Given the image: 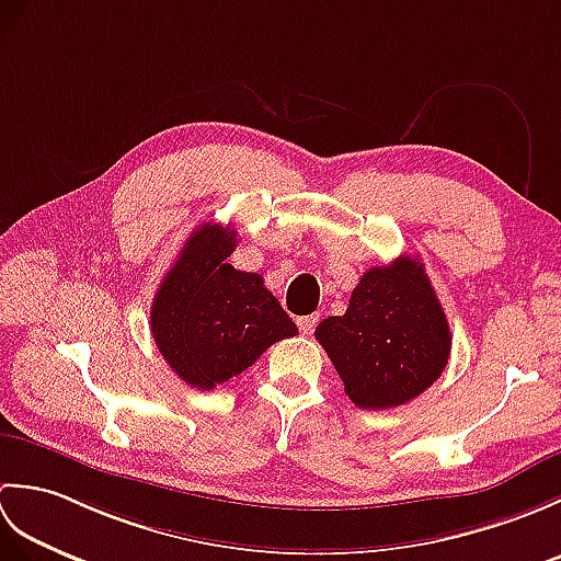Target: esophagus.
<instances>
[{
  "label": "esophagus",
  "mask_w": 561,
  "mask_h": 561,
  "mask_svg": "<svg viewBox=\"0 0 561 561\" xmlns=\"http://www.w3.org/2000/svg\"><path fill=\"white\" fill-rule=\"evenodd\" d=\"M296 325H299V330L304 332V335H311V332H313L316 325H318V313H313V316H301L299 320H296Z\"/></svg>",
  "instance_id": "esophagus-1"
}]
</instances>
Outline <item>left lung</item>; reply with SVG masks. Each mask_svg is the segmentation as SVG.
I'll return each instance as SVG.
<instances>
[{"label": "left lung", "mask_w": 561, "mask_h": 561, "mask_svg": "<svg viewBox=\"0 0 561 561\" xmlns=\"http://www.w3.org/2000/svg\"><path fill=\"white\" fill-rule=\"evenodd\" d=\"M344 392L362 410H388L434 383L450 356V328L424 265L402 255L371 267L344 316L316 328Z\"/></svg>", "instance_id": "8db88e82"}]
</instances>
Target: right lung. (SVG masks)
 <instances>
[{
    "mask_svg": "<svg viewBox=\"0 0 561 561\" xmlns=\"http://www.w3.org/2000/svg\"><path fill=\"white\" fill-rule=\"evenodd\" d=\"M236 243L231 226H197L151 304V335L161 356L199 390L243 374L270 344L299 332L260 274L226 262Z\"/></svg>",
    "mask_w": 561,
    "mask_h": 561,
    "instance_id": "obj_1",
    "label": "right lung"
}]
</instances>
